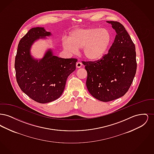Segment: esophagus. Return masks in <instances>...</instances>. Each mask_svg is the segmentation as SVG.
I'll list each match as a JSON object with an SVG mask.
<instances>
[{
	"label": "esophagus",
	"instance_id": "1",
	"mask_svg": "<svg viewBox=\"0 0 154 154\" xmlns=\"http://www.w3.org/2000/svg\"><path fill=\"white\" fill-rule=\"evenodd\" d=\"M82 63L80 61H78L77 63H76V67L77 68H80L82 66Z\"/></svg>",
	"mask_w": 154,
	"mask_h": 154
}]
</instances>
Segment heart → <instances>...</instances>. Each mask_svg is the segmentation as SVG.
Returning <instances> with one entry per match:
<instances>
[{
    "label": "heart",
    "instance_id": "heart-1",
    "mask_svg": "<svg viewBox=\"0 0 154 154\" xmlns=\"http://www.w3.org/2000/svg\"><path fill=\"white\" fill-rule=\"evenodd\" d=\"M111 40V33L107 29L77 28L70 33L69 39L63 40L62 45L66 51L72 54L82 48V53L85 58L96 60L104 55Z\"/></svg>",
    "mask_w": 154,
    "mask_h": 154
}]
</instances>
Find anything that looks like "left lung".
<instances>
[{
  "label": "left lung",
  "instance_id": "obj_1",
  "mask_svg": "<svg viewBox=\"0 0 154 154\" xmlns=\"http://www.w3.org/2000/svg\"><path fill=\"white\" fill-rule=\"evenodd\" d=\"M111 23L117 35L107 54L94 62H83L87 72L86 85L96 99L110 102L124 95L135 76L137 62L135 45L124 26Z\"/></svg>",
  "mask_w": 154,
  "mask_h": 154
}]
</instances>
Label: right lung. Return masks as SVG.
Instances as JSON below:
<instances>
[{
    "label": "right lung",
    "mask_w": 154,
    "mask_h": 154,
    "mask_svg": "<svg viewBox=\"0 0 154 154\" xmlns=\"http://www.w3.org/2000/svg\"><path fill=\"white\" fill-rule=\"evenodd\" d=\"M44 28H32L20 40L15 59L17 83L22 91L40 103L51 102L62 94L69 75L75 70L77 59L59 58L51 49L41 59L33 58L30 48L35 41L51 36Z\"/></svg>",
    "instance_id": "obj_1"
}]
</instances>
